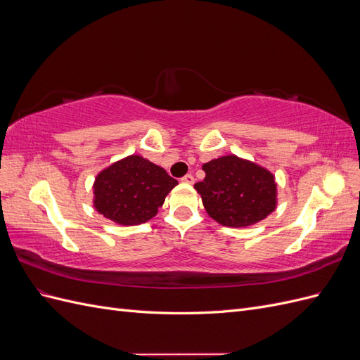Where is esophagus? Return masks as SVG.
<instances>
[{"mask_svg":"<svg viewBox=\"0 0 360 360\" xmlns=\"http://www.w3.org/2000/svg\"><path fill=\"white\" fill-rule=\"evenodd\" d=\"M181 181L183 183H188V184H192L193 183V176H192V174H186V176L181 177Z\"/></svg>","mask_w":360,"mask_h":360,"instance_id":"34e87169","label":"esophagus"}]
</instances>
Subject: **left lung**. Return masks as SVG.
Listing matches in <instances>:
<instances>
[{"label": "left lung", "mask_w": 360, "mask_h": 360, "mask_svg": "<svg viewBox=\"0 0 360 360\" xmlns=\"http://www.w3.org/2000/svg\"><path fill=\"white\" fill-rule=\"evenodd\" d=\"M205 179L195 183L204 209L225 226H248L275 210L276 183L271 172L237 156L204 163Z\"/></svg>", "instance_id": "8db88e82"}]
</instances>
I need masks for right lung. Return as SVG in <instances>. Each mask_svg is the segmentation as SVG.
Listing matches in <instances>:
<instances>
[{
	"mask_svg": "<svg viewBox=\"0 0 360 360\" xmlns=\"http://www.w3.org/2000/svg\"><path fill=\"white\" fill-rule=\"evenodd\" d=\"M177 180L141 156H129L103 169L94 181V207L120 225L151 219Z\"/></svg>",
	"mask_w": 360,
	"mask_h": 360,
	"instance_id": "add662e5",
	"label": "right lung"
}]
</instances>
